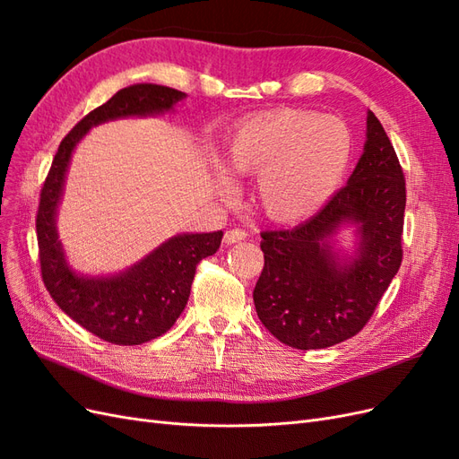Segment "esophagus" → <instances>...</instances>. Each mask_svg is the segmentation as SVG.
I'll list each match as a JSON object with an SVG mask.
<instances>
[{"instance_id":"34e87169","label":"esophagus","mask_w":459,"mask_h":459,"mask_svg":"<svg viewBox=\"0 0 459 459\" xmlns=\"http://www.w3.org/2000/svg\"><path fill=\"white\" fill-rule=\"evenodd\" d=\"M245 238H247V233H245L243 230H239V228L228 230V231L224 233V243H226V245H233V243H239V241H243Z\"/></svg>"}]
</instances>
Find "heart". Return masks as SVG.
I'll use <instances>...</instances> for the list:
<instances>
[{"label": "heart", "mask_w": 459, "mask_h": 459, "mask_svg": "<svg viewBox=\"0 0 459 459\" xmlns=\"http://www.w3.org/2000/svg\"><path fill=\"white\" fill-rule=\"evenodd\" d=\"M352 157V135L337 117L302 108H272L233 130L230 170L258 176L255 204L277 224L316 214L339 189Z\"/></svg>", "instance_id": "1"}]
</instances>
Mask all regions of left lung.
Returning <instances> with one entry per match:
<instances>
[{
    "instance_id": "8db88e82",
    "label": "left lung",
    "mask_w": 459,
    "mask_h": 459,
    "mask_svg": "<svg viewBox=\"0 0 459 459\" xmlns=\"http://www.w3.org/2000/svg\"><path fill=\"white\" fill-rule=\"evenodd\" d=\"M406 179L381 122L368 110L364 152L349 182L293 230L262 231L264 270L255 308L275 339L300 351L327 349L362 331L402 262ZM354 227L355 251L332 238Z\"/></svg>"
}]
</instances>
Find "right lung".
Returning a JSON list of instances; mask_svg holds the SVG:
<instances>
[{
  "label": "right lung",
  "instance_id": "add662e5",
  "mask_svg": "<svg viewBox=\"0 0 459 459\" xmlns=\"http://www.w3.org/2000/svg\"><path fill=\"white\" fill-rule=\"evenodd\" d=\"M182 100L184 91L159 84L117 91L65 135L39 193L36 233L41 280L68 317L107 342L132 346L164 335L186 308L197 264L218 251L224 233H179L120 273H78L65 256L55 226L68 164L78 142L97 124L164 115Z\"/></svg>",
  "mask_w": 459,
  "mask_h": 459
}]
</instances>
